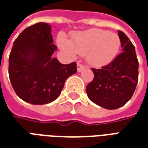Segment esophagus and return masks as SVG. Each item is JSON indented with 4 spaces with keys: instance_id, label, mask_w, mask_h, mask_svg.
I'll return each instance as SVG.
<instances>
[{
    "instance_id": "34e87169",
    "label": "esophagus",
    "mask_w": 148,
    "mask_h": 148,
    "mask_svg": "<svg viewBox=\"0 0 148 148\" xmlns=\"http://www.w3.org/2000/svg\"><path fill=\"white\" fill-rule=\"evenodd\" d=\"M84 68H85V66L83 65H82V64H79V63L77 64V71H78V72H81L82 70L84 69Z\"/></svg>"
}]
</instances>
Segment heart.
Segmentation results:
<instances>
[{"label": "heart", "mask_w": 148, "mask_h": 148, "mask_svg": "<svg viewBox=\"0 0 148 148\" xmlns=\"http://www.w3.org/2000/svg\"><path fill=\"white\" fill-rule=\"evenodd\" d=\"M70 41L63 34L58 37L59 48L68 56L75 58L77 54L86 55L89 64L102 67L115 59L121 47L118 34L101 29H90L73 35Z\"/></svg>", "instance_id": "obj_1"}]
</instances>
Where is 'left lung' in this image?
I'll return each mask as SVG.
<instances>
[{
	"instance_id": "left-lung-1",
	"label": "left lung",
	"mask_w": 148,
	"mask_h": 148,
	"mask_svg": "<svg viewBox=\"0 0 148 148\" xmlns=\"http://www.w3.org/2000/svg\"><path fill=\"white\" fill-rule=\"evenodd\" d=\"M119 32L123 52L101 69H91L93 81L86 86L91 101L106 109H117L130 100L138 82V60L135 47L122 31Z\"/></svg>"
}]
</instances>
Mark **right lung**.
Masks as SVG:
<instances>
[{"instance_id": "right-lung-1", "label": "right lung", "mask_w": 148, "mask_h": 148, "mask_svg": "<svg viewBox=\"0 0 148 148\" xmlns=\"http://www.w3.org/2000/svg\"><path fill=\"white\" fill-rule=\"evenodd\" d=\"M51 27L38 23L27 27L13 43L9 56L8 73L12 87L20 98L33 104L54 101L65 80L76 73L75 62L63 65L52 55Z\"/></svg>"}]
</instances>
